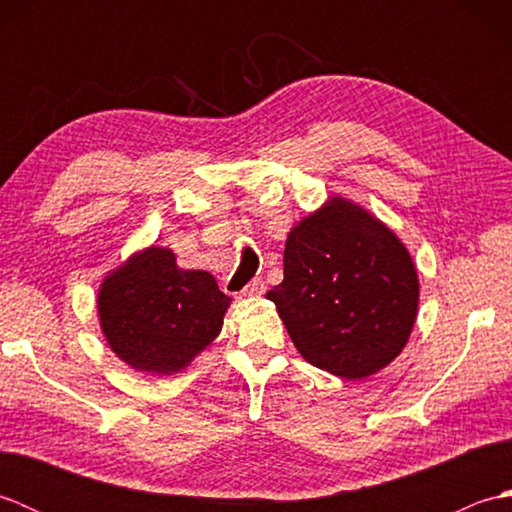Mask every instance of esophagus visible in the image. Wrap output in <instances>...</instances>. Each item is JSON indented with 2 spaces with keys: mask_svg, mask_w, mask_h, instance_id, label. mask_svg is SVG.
Segmentation results:
<instances>
[{
  "mask_svg": "<svg viewBox=\"0 0 512 512\" xmlns=\"http://www.w3.org/2000/svg\"><path fill=\"white\" fill-rule=\"evenodd\" d=\"M264 292H266L264 281H262V279H253V281H250V284L242 290V295H244V297H262Z\"/></svg>",
  "mask_w": 512,
  "mask_h": 512,
  "instance_id": "obj_1",
  "label": "esophagus"
}]
</instances>
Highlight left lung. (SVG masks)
Masks as SVG:
<instances>
[{
  "label": "left lung",
  "mask_w": 512,
  "mask_h": 512,
  "mask_svg": "<svg viewBox=\"0 0 512 512\" xmlns=\"http://www.w3.org/2000/svg\"><path fill=\"white\" fill-rule=\"evenodd\" d=\"M266 299L310 365L363 380L407 345L420 281L407 246L383 220L330 195L290 228L284 281Z\"/></svg>",
  "instance_id": "left-lung-1"
}]
</instances>
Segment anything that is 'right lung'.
<instances>
[{
	"mask_svg": "<svg viewBox=\"0 0 512 512\" xmlns=\"http://www.w3.org/2000/svg\"><path fill=\"white\" fill-rule=\"evenodd\" d=\"M231 297L206 270H184L176 253L151 244L110 270L96 292L110 350L136 372L173 376L222 332Z\"/></svg>",
	"mask_w": 512,
	"mask_h": 512,
	"instance_id": "obj_1",
	"label": "right lung"
}]
</instances>
